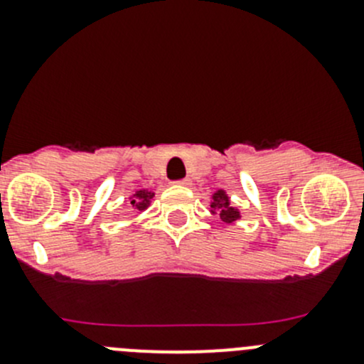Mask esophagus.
<instances>
[{"label":"esophagus","instance_id":"esophagus-1","mask_svg":"<svg viewBox=\"0 0 364 364\" xmlns=\"http://www.w3.org/2000/svg\"><path fill=\"white\" fill-rule=\"evenodd\" d=\"M178 185H183V186H188L190 185V179L188 178H183V179H178Z\"/></svg>","mask_w":364,"mask_h":364}]
</instances>
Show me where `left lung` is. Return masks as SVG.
I'll return each instance as SVG.
<instances>
[{
    "mask_svg": "<svg viewBox=\"0 0 364 364\" xmlns=\"http://www.w3.org/2000/svg\"><path fill=\"white\" fill-rule=\"evenodd\" d=\"M213 213L218 211L220 218L225 220V222H234V220L240 218V211L236 208H232L229 203V197L225 196L223 190H218V192L213 196V203H211Z\"/></svg>",
    "mask_w": 364,
    "mask_h": 364,
    "instance_id": "8db88e82",
    "label": "left lung"
}]
</instances>
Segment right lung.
Listing matches in <instances>:
<instances>
[{
    "mask_svg": "<svg viewBox=\"0 0 364 364\" xmlns=\"http://www.w3.org/2000/svg\"><path fill=\"white\" fill-rule=\"evenodd\" d=\"M153 196H155V193L148 192V190H139V192H135V196L132 197L130 204L134 205V209H137V211H144L149 205V200L153 199Z\"/></svg>",
    "mask_w": 364,
    "mask_h": 364,
    "instance_id": "1",
    "label": "right lung"
}]
</instances>
